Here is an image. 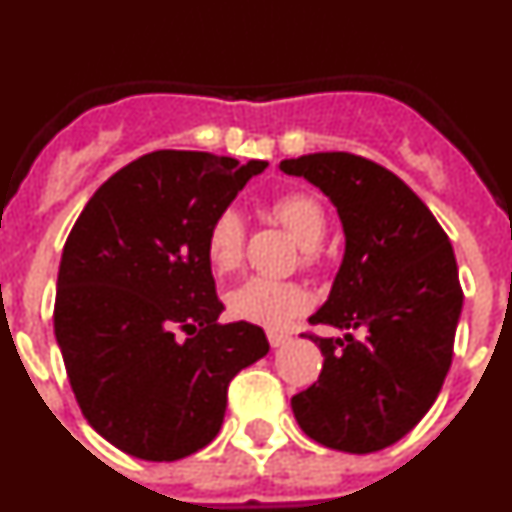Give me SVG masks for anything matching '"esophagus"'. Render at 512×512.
<instances>
[{"label": "esophagus", "mask_w": 512, "mask_h": 512, "mask_svg": "<svg viewBox=\"0 0 512 512\" xmlns=\"http://www.w3.org/2000/svg\"><path fill=\"white\" fill-rule=\"evenodd\" d=\"M289 341H292V338H289L287 333H274V330L269 333L271 348H279V346H284V343H289Z\"/></svg>", "instance_id": "esophagus-1"}]
</instances>
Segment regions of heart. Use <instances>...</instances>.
<instances>
[{
    "label": "heart",
    "instance_id": "b5f03b06",
    "mask_svg": "<svg viewBox=\"0 0 512 512\" xmlns=\"http://www.w3.org/2000/svg\"><path fill=\"white\" fill-rule=\"evenodd\" d=\"M274 215L279 223L295 235V241L305 248V261H315V246L323 241L328 217L315 194L292 192L274 202ZM246 243V223L235 207H225L215 215L207 230V261L217 274H228L238 269ZM228 312L235 320L261 325V328H284L297 315L310 307V295L295 282H277V279L251 277L230 289Z\"/></svg>",
    "mask_w": 512,
    "mask_h": 512
}]
</instances>
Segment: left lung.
I'll use <instances>...</instances> for the list:
<instances>
[{"instance_id": "1", "label": "left lung", "mask_w": 512, "mask_h": 512, "mask_svg": "<svg viewBox=\"0 0 512 512\" xmlns=\"http://www.w3.org/2000/svg\"><path fill=\"white\" fill-rule=\"evenodd\" d=\"M279 169L315 184L346 235L328 300L310 315L343 338L307 336L323 351V372L292 397V413L328 449H387L431 410L449 374L464 302L449 235L400 176L369 158L307 153Z\"/></svg>"}]
</instances>
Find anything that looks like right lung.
I'll return each instance as SVG.
<instances>
[{
	"instance_id": "1",
	"label": "right lung",
	"mask_w": 512,
	"mask_h": 512,
	"mask_svg": "<svg viewBox=\"0 0 512 512\" xmlns=\"http://www.w3.org/2000/svg\"><path fill=\"white\" fill-rule=\"evenodd\" d=\"M266 161L153 151L112 174L71 228L53 328L81 413L120 451L176 461L217 436L264 330L217 323L207 230Z\"/></svg>"
}]
</instances>
